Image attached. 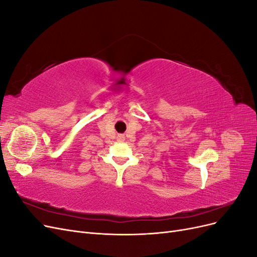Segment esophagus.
<instances>
[{
  "instance_id": "esophagus-1",
  "label": "esophagus",
  "mask_w": 257,
  "mask_h": 257,
  "mask_svg": "<svg viewBox=\"0 0 257 257\" xmlns=\"http://www.w3.org/2000/svg\"><path fill=\"white\" fill-rule=\"evenodd\" d=\"M124 138H125V137H124L123 135H118V141H119V142H123Z\"/></svg>"
}]
</instances>
